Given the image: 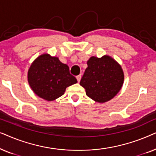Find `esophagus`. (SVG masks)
Masks as SVG:
<instances>
[{
    "label": "esophagus",
    "mask_w": 156,
    "mask_h": 156,
    "mask_svg": "<svg viewBox=\"0 0 156 156\" xmlns=\"http://www.w3.org/2000/svg\"><path fill=\"white\" fill-rule=\"evenodd\" d=\"M81 75H78V76H76V80H77V81H78V82H80V80H81Z\"/></svg>",
    "instance_id": "obj_1"
}]
</instances>
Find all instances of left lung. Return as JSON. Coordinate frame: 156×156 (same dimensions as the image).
Segmentation results:
<instances>
[{
    "mask_svg": "<svg viewBox=\"0 0 156 156\" xmlns=\"http://www.w3.org/2000/svg\"><path fill=\"white\" fill-rule=\"evenodd\" d=\"M80 81L87 97L99 103L112 99L121 90L124 81L121 66L108 55L91 57Z\"/></svg>",
    "mask_w": 156,
    "mask_h": 156,
    "instance_id": "1",
    "label": "left lung"
}]
</instances>
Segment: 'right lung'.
Wrapping results in <instances>:
<instances>
[{"label": "right lung", "mask_w": 156, "mask_h": 156, "mask_svg": "<svg viewBox=\"0 0 156 156\" xmlns=\"http://www.w3.org/2000/svg\"><path fill=\"white\" fill-rule=\"evenodd\" d=\"M27 81L36 95L49 101L60 97L67 87L77 82L67 65L47 53L40 55L31 64Z\"/></svg>", "instance_id": "1"}]
</instances>
